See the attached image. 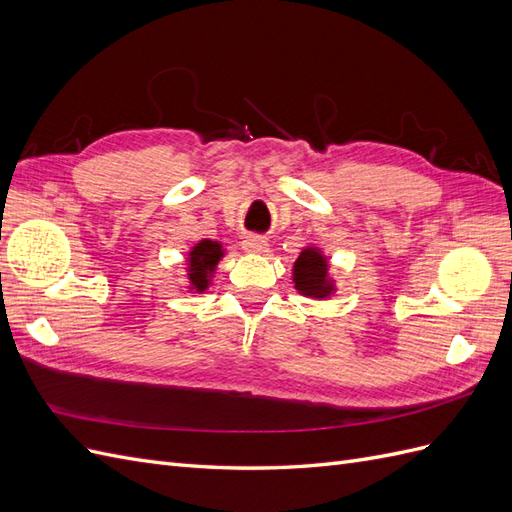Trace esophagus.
Instances as JSON below:
<instances>
[{"label": "esophagus", "instance_id": "1", "mask_svg": "<svg viewBox=\"0 0 512 512\" xmlns=\"http://www.w3.org/2000/svg\"><path fill=\"white\" fill-rule=\"evenodd\" d=\"M241 245H243V250L250 252V254H265V252H269L267 239H265V237H258V235L245 237V239L241 241Z\"/></svg>", "mask_w": 512, "mask_h": 512}]
</instances>
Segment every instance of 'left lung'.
I'll list each match as a JSON object with an SVG mask.
<instances>
[{
    "instance_id": "1",
    "label": "left lung",
    "mask_w": 512,
    "mask_h": 512,
    "mask_svg": "<svg viewBox=\"0 0 512 512\" xmlns=\"http://www.w3.org/2000/svg\"><path fill=\"white\" fill-rule=\"evenodd\" d=\"M294 286L307 297H329L333 286L327 280V260L324 256L309 247L294 262Z\"/></svg>"
}]
</instances>
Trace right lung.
I'll return each mask as SVG.
<instances>
[{
  "label": "right lung",
  "mask_w": 512,
  "mask_h": 512,
  "mask_svg": "<svg viewBox=\"0 0 512 512\" xmlns=\"http://www.w3.org/2000/svg\"><path fill=\"white\" fill-rule=\"evenodd\" d=\"M222 245L218 241H200L198 245H194V250L190 252V284L192 290L203 292L209 286V275L213 273L215 265H218V260L222 258Z\"/></svg>",
  "instance_id": "obj_1"
}]
</instances>
